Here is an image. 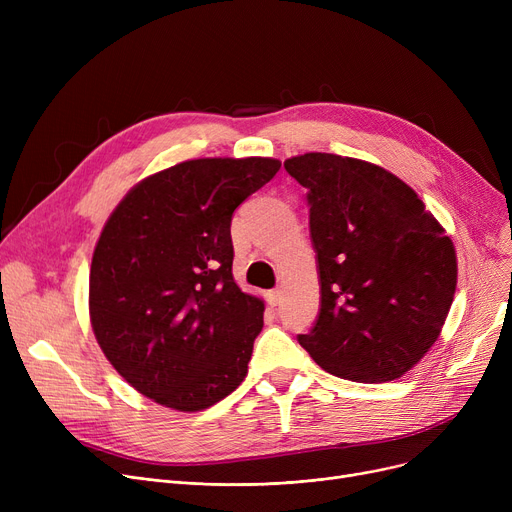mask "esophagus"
<instances>
[{
	"label": "esophagus",
	"mask_w": 512,
	"mask_h": 512,
	"mask_svg": "<svg viewBox=\"0 0 512 512\" xmlns=\"http://www.w3.org/2000/svg\"><path fill=\"white\" fill-rule=\"evenodd\" d=\"M280 301H282V290H270L267 292V303H270L272 307H278L280 305Z\"/></svg>",
	"instance_id": "34e87169"
}]
</instances>
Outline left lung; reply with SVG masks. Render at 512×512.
I'll return each instance as SVG.
<instances>
[{
  "mask_svg": "<svg viewBox=\"0 0 512 512\" xmlns=\"http://www.w3.org/2000/svg\"><path fill=\"white\" fill-rule=\"evenodd\" d=\"M284 168L307 188L321 294L299 344L338 378H400L436 342L450 311L452 240L413 188L380 166L305 153Z\"/></svg>",
  "mask_w": 512,
  "mask_h": 512,
  "instance_id": "1",
  "label": "left lung"
}]
</instances>
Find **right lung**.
I'll list each match as a JSON object with an SVG mask.
<instances>
[{
    "label": "right lung",
    "instance_id": "obj_1",
    "mask_svg": "<svg viewBox=\"0 0 512 512\" xmlns=\"http://www.w3.org/2000/svg\"><path fill=\"white\" fill-rule=\"evenodd\" d=\"M278 170L270 157L182 161L134 186L107 220L89 278L93 332L159 405L201 411L245 380L263 303L232 278L230 224Z\"/></svg>",
    "mask_w": 512,
    "mask_h": 512
}]
</instances>
